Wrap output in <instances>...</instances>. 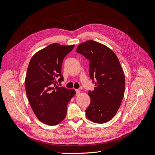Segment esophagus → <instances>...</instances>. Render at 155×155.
Returning a JSON list of instances; mask_svg holds the SVG:
<instances>
[{
	"label": "esophagus",
	"instance_id": "obj_1",
	"mask_svg": "<svg viewBox=\"0 0 155 155\" xmlns=\"http://www.w3.org/2000/svg\"><path fill=\"white\" fill-rule=\"evenodd\" d=\"M76 95L77 96H78L79 94H80V93H81V91L79 90H78V89H77V90H76Z\"/></svg>",
	"mask_w": 155,
	"mask_h": 155
}]
</instances>
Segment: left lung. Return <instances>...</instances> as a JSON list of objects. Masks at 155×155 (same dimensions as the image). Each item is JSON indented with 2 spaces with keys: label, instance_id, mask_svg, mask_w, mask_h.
Segmentation results:
<instances>
[{
  "label": "left lung",
  "instance_id": "1",
  "mask_svg": "<svg viewBox=\"0 0 155 155\" xmlns=\"http://www.w3.org/2000/svg\"><path fill=\"white\" fill-rule=\"evenodd\" d=\"M76 52L89 60L90 78L95 85L88 93L90 103L86 117L94 123H106L115 116L124 96V72L115 54L101 43L87 41L78 46Z\"/></svg>",
  "mask_w": 155,
  "mask_h": 155
}]
</instances>
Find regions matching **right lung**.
I'll return each instance as SVG.
<instances>
[{"mask_svg": "<svg viewBox=\"0 0 155 155\" xmlns=\"http://www.w3.org/2000/svg\"><path fill=\"white\" fill-rule=\"evenodd\" d=\"M74 46L49 45L29 62L25 79L27 97L36 117L48 125H56L65 118L67 105L76 94L74 89L56 85L58 78V82L64 81L63 60Z\"/></svg>", "mask_w": 155, "mask_h": 155, "instance_id": "obj_1", "label": "right lung"}]
</instances>
